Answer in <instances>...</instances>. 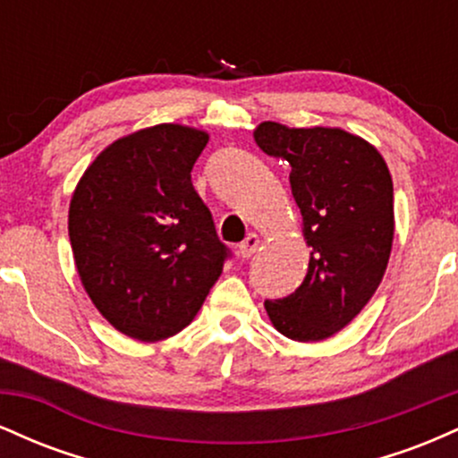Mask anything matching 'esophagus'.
<instances>
[{
	"mask_svg": "<svg viewBox=\"0 0 458 458\" xmlns=\"http://www.w3.org/2000/svg\"><path fill=\"white\" fill-rule=\"evenodd\" d=\"M260 245V239L256 234H247L245 241H241L239 243V256L241 259H250L251 254H254L256 250H259Z\"/></svg>",
	"mask_w": 458,
	"mask_h": 458,
	"instance_id": "1",
	"label": "esophagus"
}]
</instances>
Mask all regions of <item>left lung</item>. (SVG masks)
<instances>
[{
    "label": "left lung",
    "mask_w": 458,
    "mask_h": 458,
    "mask_svg": "<svg viewBox=\"0 0 458 458\" xmlns=\"http://www.w3.org/2000/svg\"><path fill=\"white\" fill-rule=\"evenodd\" d=\"M256 144L291 163L303 217L308 273L295 293L267 299L273 327L299 343L349 325L383 280L394 239V187L383 157L343 129H288L262 123Z\"/></svg>",
    "instance_id": "8db88e82"
}]
</instances>
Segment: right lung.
<instances>
[{
    "label": "right lung",
    "mask_w": 458,
    "mask_h": 458,
    "mask_svg": "<svg viewBox=\"0 0 458 458\" xmlns=\"http://www.w3.org/2000/svg\"><path fill=\"white\" fill-rule=\"evenodd\" d=\"M207 141L181 124L138 131L105 148L72 193L68 236L83 288L141 343L185 329L233 259L191 185Z\"/></svg>",
    "instance_id": "add662e5"
}]
</instances>
